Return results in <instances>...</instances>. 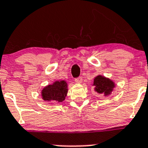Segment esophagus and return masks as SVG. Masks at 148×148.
Listing matches in <instances>:
<instances>
[{"label":"esophagus","instance_id":"1","mask_svg":"<svg viewBox=\"0 0 148 148\" xmlns=\"http://www.w3.org/2000/svg\"><path fill=\"white\" fill-rule=\"evenodd\" d=\"M74 81H75L76 83H81L82 81V78L81 77H79L77 78H75Z\"/></svg>","mask_w":148,"mask_h":148}]
</instances>
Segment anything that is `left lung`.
<instances>
[{"mask_svg":"<svg viewBox=\"0 0 148 148\" xmlns=\"http://www.w3.org/2000/svg\"><path fill=\"white\" fill-rule=\"evenodd\" d=\"M93 85L95 86V91L98 93H103L105 95L110 94L113 88L115 87L111 80L102 76H97L95 78Z\"/></svg>","mask_w":148,"mask_h":148,"instance_id":"8db88e82","label":"left lung"}]
</instances>
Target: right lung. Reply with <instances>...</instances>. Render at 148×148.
Listing matches in <instances>:
<instances>
[{
  "label": "right lung",
  "instance_id": "1",
  "mask_svg": "<svg viewBox=\"0 0 148 148\" xmlns=\"http://www.w3.org/2000/svg\"><path fill=\"white\" fill-rule=\"evenodd\" d=\"M67 84L64 81H58L51 85L45 87L42 91V98L45 100L62 102L67 94Z\"/></svg>",
  "mask_w": 148,
  "mask_h": 148
}]
</instances>
